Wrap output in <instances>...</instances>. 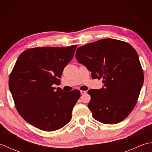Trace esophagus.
I'll return each instance as SVG.
<instances>
[{"label": "esophagus", "instance_id": "esophagus-1", "mask_svg": "<svg viewBox=\"0 0 152 152\" xmlns=\"http://www.w3.org/2000/svg\"><path fill=\"white\" fill-rule=\"evenodd\" d=\"M80 93H81L82 95H84L87 93V91H83V90H82V91H80Z\"/></svg>", "mask_w": 152, "mask_h": 152}]
</instances>
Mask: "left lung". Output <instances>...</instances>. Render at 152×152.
<instances>
[{
  "instance_id": "obj_1",
  "label": "left lung",
  "mask_w": 152,
  "mask_h": 152,
  "mask_svg": "<svg viewBox=\"0 0 152 152\" xmlns=\"http://www.w3.org/2000/svg\"><path fill=\"white\" fill-rule=\"evenodd\" d=\"M75 56L93 79L103 80L102 88L88 91L93 118L104 124L125 119L136 105L144 83L136 50L125 42L106 38L79 47Z\"/></svg>"
}]
</instances>
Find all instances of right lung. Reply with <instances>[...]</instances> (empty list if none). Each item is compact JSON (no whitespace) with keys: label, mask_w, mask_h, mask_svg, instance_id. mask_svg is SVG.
Wrapping results in <instances>:
<instances>
[{"label":"right lung","mask_w":152,"mask_h":152,"mask_svg":"<svg viewBox=\"0 0 152 152\" xmlns=\"http://www.w3.org/2000/svg\"><path fill=\"white\" fill-rule=\"evenodd\" d=\"M76 48H34L19 56L10 75L9 88L18 113L28 124L53 131L70 121L80 91L65 92L52 86L60 82Z\"/></svg>","instance_id":"right-lung-1"}]
</instances>
